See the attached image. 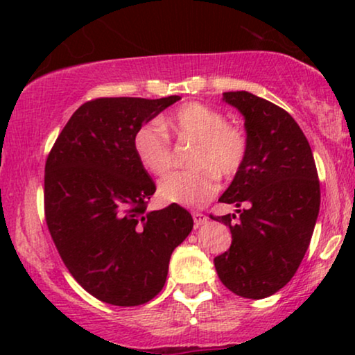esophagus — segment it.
I'll use <instances>...</instances> for the list:
<instances>
[{"instance_id":"esophagus-1","label":"esophagus","mask_w":355,"mask_h":355,"mask_svg":"<svg viewBox=\"0 0 355 355\" xmlns=\"http://www.w3.org/2000/svg\"><path fill=\"white\" fill-rule=\"evenodd\" d=\"M192 218H193V223H196V226H203L205 223L208 221V216L205 213H198V211H193L192 213Z\"/></svg>"}]
</instances>
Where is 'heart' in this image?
Segmentation results:
<instances>
[{
  "label": "heart",
  "mask_w": 355,
  "mask_h": 355,
  "mask_svg": "<svg viewBox=\"0 0 355 355\" xmlns=\"http://www.w3.org/2000/svg\"><path fill=\"white\" fill-rule=\"evenodd\" d=\"M163 126L150 121L135 130L134 153L140 166L162 176L171 168L173 150L166 130L179 139L193 140L189 164L193 169L174 171L158 184V196L168 203L200 207L216 193V178L232 179L244 166L249 142L244 130L230 124L226 114L192 101L163 119Z\"/></svg>",
  "instance_id": "obj_1"
}]
</instances>
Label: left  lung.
<instances>
[{
  "label": "left lung",
  "mask_w": 355,
  "mask_h": 355,
  "mask_svg": "<svg viewBox=\"0 0 355 355\" xmlns=\"http://www.w3.org/2000/svg\"><path fill=\"white\" fill-rule=\"evenodd\" d=\"M223 100L245 119L249 152L244 166L220 197L247 208L211 216L230 226V250L218 255L221 283L245 299L278 293L297 271L320 210V181L309 140L288 111L249 92H225Z\"/></svg>",
  "instance_id": "obj_1"
}]
</instances>
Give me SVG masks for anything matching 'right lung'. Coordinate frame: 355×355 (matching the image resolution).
<instances>
[{"instance_id":"right-lung-1","label":"right lung","mask_w":355,"mask_h":355,"mask_svg":"<svg viewBox=\"0 0 355 355\" xmlns=\"http://www.w3.org/2000/svg\"><path fill=\"white\" fill-rule=\"evenodd\" d=\"M181 96L95 98L76 110L45 164V220L66 268L101 302L134 307L163 289L193 220L178 203L147 211L157 191L132 139Z\"/></svg>"}]
</instances>
